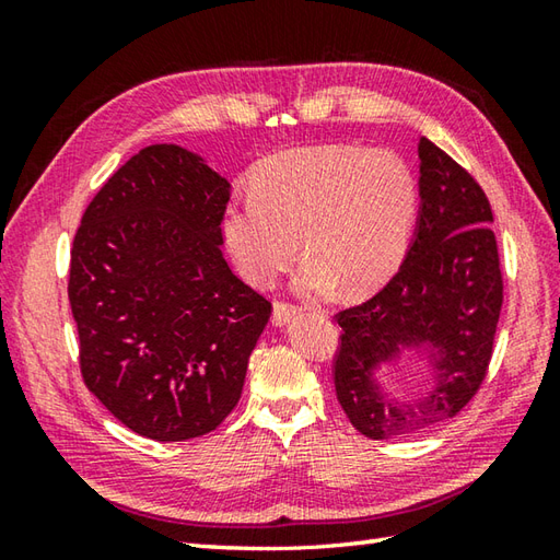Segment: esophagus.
<instances>
[{"instance_id":"esophagus-1","label":"esophagus","mask_w":560,"mask_h":560,"mask_svg":"<svg viewBox=\"0 0 560 560\" xmlns=\"http://www.w3.org/2000/svg\"><path fill=\"white\" fill-rule=\"evenodd\" d=\"M301 315V307L293 305V303H287V301H277L273 303V325H287L291 323L293 317Z\"/></svg>"}]
</instances>
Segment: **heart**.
I'll use <instances>...</instances> for the list:
<instances>
[{"label":"heart","instance_id":"b5f03b06","mask_svg":"<svg viewBox=\"0 0 560 560\" xmlns=\"http://www.w3.org/2000/svg\"><path fill=\"white\" fill-rule=\"evenodd\" d=\"M243 201L221 219L223 245L245 281L269 289L291 261L311 257L299 287L373 293L407 255L419 207L411 171L383 149L305 147L257 165Z\"/></svg>","mask_w":560,"mask_h":560}]
</instances>
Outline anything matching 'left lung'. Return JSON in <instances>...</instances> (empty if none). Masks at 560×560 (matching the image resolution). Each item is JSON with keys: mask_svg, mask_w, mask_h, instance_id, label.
I'll return each instance as SVG.
<instances>
[{"mask_svg": "<svg viewBox=\"0 0 560 560\" xmlns=\"http://www.w3.org/2000/svg\"><path fill=\"white\" fill-rule=\"evenodd\" d=\"M419 229L383 291L337 313L331 377L343 413L373 440L404 438L459 413L489 375L503 273L493 211L474 175L421 137ZM436 351L439 387L423 402L382 397L372 371L404 347Z\"/></svg>", "mask_w": 560, "mask_h": 560, "instance_id": "left-lung-1", "label": "left lung"}]
</instances>
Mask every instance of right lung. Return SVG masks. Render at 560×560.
I'll return each instance as SVG.
<instances>
[{"mask_svg":"<svg viewBox=\"0 0 560 560\" xmlns=\"http://www.w3.org/2000/svg\"><path fill=\"white\" fill-rule=\"evenodd\" d=\"M229 199L231 185L195 153L153 144L98 189L71 245L83 383L159 443L221 425L271 315L221 253Z\"/></svg>","mask_w":560,"mask_h":560,"instance_id":"add662e5","label":"right lung"}]
</instances>
